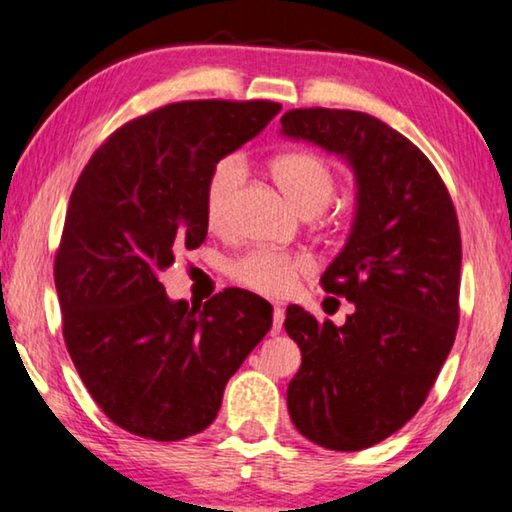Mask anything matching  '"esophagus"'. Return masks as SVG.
<instances>
[{
  "label": "esophagus",
  "mask_w": 512,
  "mask_h": 512,
  "mask_svg": "<svg viewBox=\"0 0 512 512\" xmlns=\"http://www.w3.org/2000/svg\"><path fill=\"white\" fill-rule=\"evenodd\" d=\"M281 325H284V307H274L272 311V335H277L281 330Z\"/></svg>",
  "instance_id": "obj_1"
}]
</instances>
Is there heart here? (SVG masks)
<instances>
[{
	"label": "heart",
	"instance_id": "obj_1",
	"mask_svg": "<svg viewBox=\"0 0 512 512\" xmlns=\"http://www.w3.org/2000/svg\"><path fill=\"white\" fill-rule=\"evenodd\" d=\"M272 175L302 214H318L328 207L337 189V177L328 161L314 152H288L272 161ZM244 180V164L240 157H224L212 168L205 187V219L210 228L228 224L231 205ZM309 272L305 256L281 254V251L256 249L231 263V277L251 291L281 298Z\"/></svg>",
	"mask_w": 512,
	"mask_h": 512
}]
</instances>
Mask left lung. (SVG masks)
Wrapping results in <instances>:
<instances>
[{
  "instance_id": "left-lung-1",
  "label": "left lung",
  "mask_w": 512,
  "mask_h": 512,
  "mask_svg": "<svg viewBox=\"0 0 512 512\" xmlns=\"http://www.w3.org/2000/svg\"><path fill=\"white\" fill-rule=\"evenodd\" d=\"M281 133L342 157L358 187L351 233L321 277L325 291L353 302L346 323L286 309L302 353L288 413L316 446L365 450L416 416L453 348L457 214L425 154L372 115L298 108L281 117Z\"/></svg>"
}]
</instances>
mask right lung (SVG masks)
Instances as JSON below:
<instances>
[{
	"label": "right lung",
	"mask_w": 512,
	"mask_h": 512,
	"mask_svg": "<svg viewBox=\"0 0 512 512\" xmlns=\"http://www.w3.org/2000/svg\"><path fill=\"white\" fill-rule=\"evenodd\" d=\"M281 110L182 101L117 129L80 173L55 256L62 330L101 411L136 436L180 441L217 418L224 388L272 328V305L226 288L170 300L159 272L207 235L205 187Z\"/></svg>",
	"instance_id": "1"
}]
</instances>
